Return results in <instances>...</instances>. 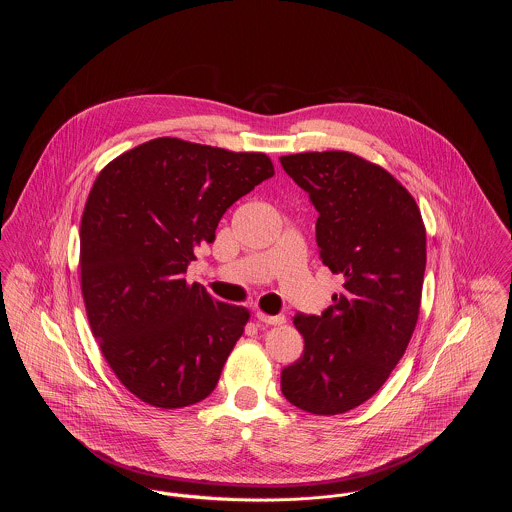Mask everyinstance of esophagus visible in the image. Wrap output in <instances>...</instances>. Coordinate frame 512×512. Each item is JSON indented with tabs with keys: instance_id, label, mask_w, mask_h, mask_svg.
I'll return each instance as SVG.
<instances>
[{
	"instance_id": "1",
	"label": "esophagus",
	"mask_w": 512,
	"mask_h": 512,
	"mask_svg": "<svg viewBox=\"0 0 512 512\" xmlns=\"http://www.w3.org/2000/svg\"><path fill=\"white\" fill-rule=\"evenodd\" d=\"M256 319H258L260 323H266V325H282V323H286V317H284V315H266V313H262V311L256 313Z\"/></svg>"
}]
</instances>
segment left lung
<instances>
[{
  "label": "left lung",
  "instance_id": "1",
  "mask_svg": "<svg viewBox=\"0 0 512 512\" xmlns=\"http://www.w3.org/2000/svg\"><path fill=\"white\" fill-rule=\"evenodd\" d=\"M317 209L323 264L345 278L321 315H295L303 355L282 370L288 402L317 416L366 402L402 359L420 315L426 226L386 169L349 151L280 157Z\"/></svg>",
  "mask_w": 512,
  "mask_h": 512
}]
</instances>
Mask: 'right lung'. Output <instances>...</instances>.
<instances>
[{
    "mask_svg": "<svg viewBox=\"0 0 512 512\" xmlns=\"http://www.w3.org/2000/svg\"><path fill=\"white\" fill-rule=\"evenodd\" d=\"M272 175L266 153L157 138L96 177L80 222L86 315L106 363L149 406L185 408L215 390L250 313L185 272L226 209Z\"/></svg>",
    "mask_w": 512,
    "mask_h": 512,
    "instance_id": "1",
    "label": "right lung"
}]
</instances>
